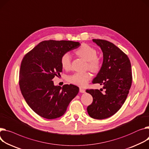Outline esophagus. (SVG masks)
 I'll return each instance as SVG.
<instances>
[{"mask_svg":"<svg viewBox=\"0 0 149 149\" xmlns=\"http://www.w3.org/2000/svg\"><path fill=\"white\" fill-rule=\"evenodd\" d=\"M85 92H86V91L84 90V88H80V92H81V93H85Z\"/></svg>","mask_w":149,"mask_h":149,"instance_id":"esophagus-1","label":"esophagus"}]
</instances>
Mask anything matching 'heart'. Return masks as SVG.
Wrapping results in <instances>:
<instances>
[{
    "mask_svg": "<svg viewBox=\"0 0 149 149\" xmlns=\"http://www.w3.org/2000/svg\"><path fill=\"white\" fill-rule=\"evenodd\" d=\"M75 53L80 57L83 58L87 62V68L92 72H97L101 67V60L97 56L96 49L87 44H83L78 49ZM61 63L62 68L66 70H69L71 67V58L68 53H66L61 57ZM91 74L88 72H76L69 75L68 80L77 86L84 87L91 79Z\"/></svg>",
    "mask_w": 149,
    "mask_h": 149,
    "instance_id": "1",
    "label": "heart"
}]
</instances>
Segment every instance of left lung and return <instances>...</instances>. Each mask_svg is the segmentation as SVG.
<instances>
[{
    "label": "left lung",
    "mask_w": 149,
    "mask_h": 149,
    "mask_svg": "<svg viewBox=\"0 0 149 149\" xmlns=\"http://www.w3.org/2000/svg\"><path fill=\"white\" fill-rule=\"evenodd\" d=\"M93 41L101 49L103 63L92 83L103 85L105 93L87 90L93 97L87 110L91 117L101 120L114 115L124 104L132 84L131 65L127 56L114 44L102 39Z\"/></svg>",
    "instance_id": "left-lung-1"
}]
</instances>
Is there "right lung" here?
Segmentation results:
<instances>
[{
	"mask_svg": "<svg viewBox=\"0 0 149 149\" xmlns=\"http://www.w3.org/2000/svg\"><path fill=\"white\" fill-rule=\"evenodd\" d=\"M81 44L71 41H44L23 57L19 69V85L28 105L47 119L63 116L79 88L73 84L54 86L53 78L62 71L63 54Z\"/></svg>",
	"mask_w": 149,
	"mask_h": 149,
	"instance_id": "1",
	"label": "right lung"
}]
</instances>
